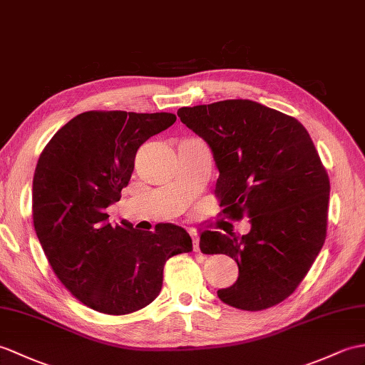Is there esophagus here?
<instances>
[{"label": "esophagus", "instance_id": "obj_1", "mask_svg": "<svg viewBox=\"0 0 365 365\" xmlns=\"http://www.w3.org/2000/svg\"><path fill=\"white\" fill-rule=\"evenodd\" d=\"M190 235H191V238H192L194 252H199V236H197V233L194 232V230H190Z\"/></svg>", "mask_w": 365, "mask_h": 365}]
</instances>
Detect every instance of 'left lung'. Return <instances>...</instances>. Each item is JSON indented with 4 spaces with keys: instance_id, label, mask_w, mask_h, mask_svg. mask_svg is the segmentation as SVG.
<instances>
[{
    "instance_id": "1",
    "label": "left lung",
    "mask_w": 365,
    "mask_h": 365,
    "mask_svg": "<svg viewBox=\"0 0 365 365\" xmlns=\"http://www.w3.org/2000/svg\"><path fill=\"white\" fill-rule=\"evenodd\" d=\"M177 115L213 150L221 213L250 217L247 235H200L202 253H224L240 267L217 297L244 311L275 307L297 289L327 238L329 179L314 143L295 118L249 99L182 107Z\"/></svg>"
}]
</instances>
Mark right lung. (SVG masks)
Segmentation results:
<instances>
[{"label":"right lung","mask_w":365,"mask_h":365,"mask_svg":"<svg viewBox=\"0 0 365 365\" xmlns=\"http://www.w3.org/2000/svg\"><path fill=\"white\" fill-rule=\"evenodd\" d=\"M174 113L90 110L41 150L32 180V221L51 269L76 299L110 316L154 302L166 261L192 250L182 227H112L106 208L129 185L137 150L175 123Z\"/></svg>","instance_id":"1"}]
</instances>
